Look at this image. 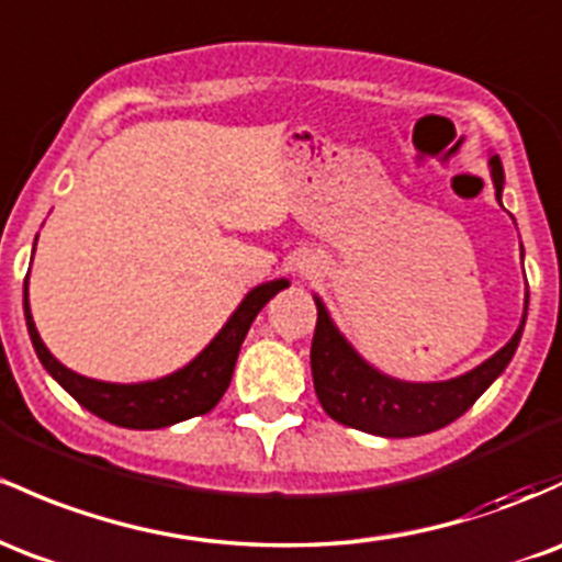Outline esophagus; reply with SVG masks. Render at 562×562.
Returning <instances> with one entry per match:
<instances>
[{
  "label": "esophagus",
  "mask_w": 562,
  "mask_h": 562,
  "mask_svg": "<svg viewBox=\"0 0 562 562\" xmlns=\"http://www.w3.org/2000/svg\"><path fill=\"white\" fill-rule=\"evenodd\" d=\"M299 271L304 277H312V274H319L323 271V261H317V258L310 256V258H301L299 261Z\"/></svg>",
  "instance_id": "1"
}]
</instances>
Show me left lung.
I'll return each mask as SVG.
<instances>
[{
	"instance_id": "1",
	"label": "left lung",
	"mask_w": 562,
	"mask_h": 562,
	"mask_svg": "<svg viewBox=\"0 0 562 562\" xmlns=\"http://www.w3.org/2000/svg\"><path fill=\"white\" fill-rule=\"evenodd\" d=\"M491 176L496 196H502L504 170L498 157H491ZM522 325H526V317L515 336L474 371L451 381H437V384H408L368 366L336 330L325 306L317 301V325H314L312 338L314 392L323 411L344 427L381 437L427 435V431L448 427L461 413L470 411L474 400L496 381L520 344Z\"/></svg>"
}]
</instances>
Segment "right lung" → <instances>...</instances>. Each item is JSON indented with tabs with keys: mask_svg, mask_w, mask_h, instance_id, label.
Masks as SVG:
<instances>
[{
	"mask_svg": "<svg viewBox=\"0 0 562 562\" xmlns=\"http://www.w3.org/2000/svg\"><path fill=\"white\" fill-rule=\"evenodd\" d=\"M282 288H288L285 280H274L267 282V285L252 288L245 295L243 304H239V310L232 314L229 323L224 325V330L213 338L211 347L202 351L200 357H194L178 373L165 375V379L157 381H146V384H106V381L85 379V375L60 366L47 351L45 344H42L34 319H31L29 277L26 285H23V312H26L29 336L36 349V357L47 368V373L79 405H85L103 422L116 424V427L162 429L170 427V424L187 422L191 416H202V413L213 411L218 405V400L229 390L234 362H237L239 347H243L245 336H248L252 319L267 306L271 295L280 293Z\"/></svg>",
	"mask_w": 562,
	"mask_h": 562,
	"instance_id": "add662e5",
	"label": "right lung"
}]
</instances>
